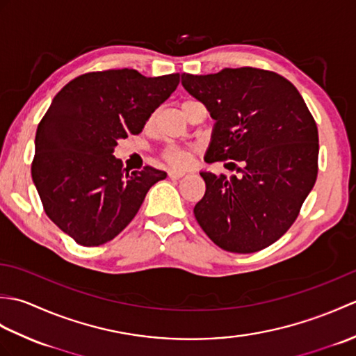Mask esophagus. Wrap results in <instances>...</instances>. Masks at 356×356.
I'll return each mask as SVG.
<instances>
[{"mask_svg": "<svg viewBox=\"0 0 356 356\" xmlns=\"http://www.w3.org/2000/svg\"><path fill=\"white\" fill-rule=\"evenodd\" d=\"M185 176V171H177V170H171L168 171V177L172 180H179Z\"/></svg>", "mask_w": 356, "mask_h": 356, "instance_id": "1", "label": "esophagus"}]
</instances>
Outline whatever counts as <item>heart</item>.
Segmentation results:
<instances>
[{"label":"heart","instance_id":"b5f03b06","mask_svg":"<svg viewBox=\"0 0 356 356\" xmlns=\"http://www.w3.org/2000/svg\"><path fill=\"white\" fill-rule=\"evenodd\" d=\"M162 157L168 165L176 166V168H182L190 161V151L179 145H168L163 149Z\"/></svg>","mask_w":356,"mask_h":356}]
</instances>
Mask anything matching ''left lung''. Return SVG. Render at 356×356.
<instances>
[{
	"label": "left lung",
	"mask_w": 356,
	"mask_h": 356,
	"mask_svg": "<svg viewBox=\"0 0 356 356\" xmlns=\"http://www.w3.org/2000/svg\"><path fill=\"white\" fill-rule=\"evenodd\" d=\"M182 86L216 120L205 161L243 165L241 177L229 180L200 172L207 191L195 220L225 251H261L291 228L315 185L318 130L311 111L292 82L252 67L184 73Z\"/></svg>",
	"instance_id": "left-lung-1"
}]
</instances>
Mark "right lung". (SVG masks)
I'll return each mask as SVG.
<instances>
[{
	"label": "right lung",
	"instance_id": "1",
	"mask_svg": "<svg viewBox=\"0 0 356 356\" xmlns=\"http://www.w3.org/2000/svg\"><path fill=\"white\" fill-rule=\"evenodd\" d=\"M179 73L138 70L81 74L53 97L35 138L32 179L45 214L82 246H99L130 223L166 172L131 174L113 156L118 140L139 134L179 86Z\"/></svg>",
	"mask_w": 356,
	"mask_h": 356
}]
</instances>
